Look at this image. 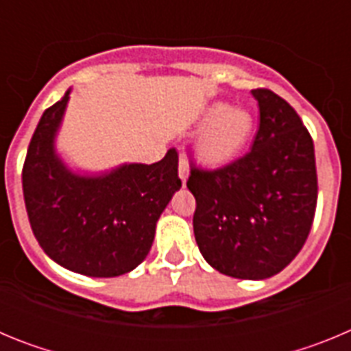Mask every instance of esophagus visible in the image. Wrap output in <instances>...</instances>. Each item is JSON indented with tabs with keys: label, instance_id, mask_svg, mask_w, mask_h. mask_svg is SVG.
Returning a JSON list of instances; mask_svg holds the SVG:
<instances>
[{
	"label": "esophagus",
	"instance_id": "obj_1",
	"mask_svg": "<svg viewBox=\"0 0 351 351\" xmlns=\"http://www.w3.org/2000/svg\"><path fill=\"white\" fill-rule=\"evenodd\" d=\"M188 172H190V170H188V161H186L184 156H181L179 158V178H181L182 184H184L186 179H188Z\"/></svg>",
	"mask_w": 351,
	"mask_h": 351
}]
</instances>
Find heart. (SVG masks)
I'll return each mask as SVG.
<instances>
[{"label": "heart", "instance_id": "1", "mask_svg": "<svg viewBox=\"0 0 351 351\" xmlns=\"http://www.w3.org/2000/svg\"><path fill=\"white\" fill-rule=\"evenodd\" d=\"M204 125L197 142V156L207 167H221L243 153L255 128V119L246 108L228 104H213L204 114Z\"/></svg>", "mask_w": 351, "mask_h": 351}]
</instances>
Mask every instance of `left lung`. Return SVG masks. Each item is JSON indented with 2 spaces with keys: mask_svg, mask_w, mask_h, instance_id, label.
Listing matches in <instances>:
<instances>
[{
  "mask_svg": "<svg viewBox=\"0 0 351 351\" xmlns=\"http://www.w3.org/2000/svg\"><path fill=\"white\" fill-rule=\"evenodd\" d=\"M260 125L246 154L186 181L197 200L193 232L210 267L239 280H265L302 250L315 218L318 181L313 138L287 100L253 89Z\"/></svg>",
  "mask_w": 351,
  "mask_h": 351,
  "instance_id": "1",
  "label": "left lung"
}]
</instances>
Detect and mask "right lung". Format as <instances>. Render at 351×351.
Instances as JSON below:
<instances>
[{
    "label": "right lung",
    "instance_id": "add662e5",
    "mask_svg": "<svg viewBox=\"0 0 351 351\" xmlns=\"http://www.w3.org/2000/svg\"><path fill=\"white\" fill-rule=\"evenodd\" d=\"M70 91L43 112L23 167L31 230L63 267L91 278L133 271L147 256L154 228L181 188L178 151L153 165H123L100 178L68 172L54 154V135Z\"/></svg>",
    "mask_w": 351,
    "mask_h": 351
}]
</instances>
